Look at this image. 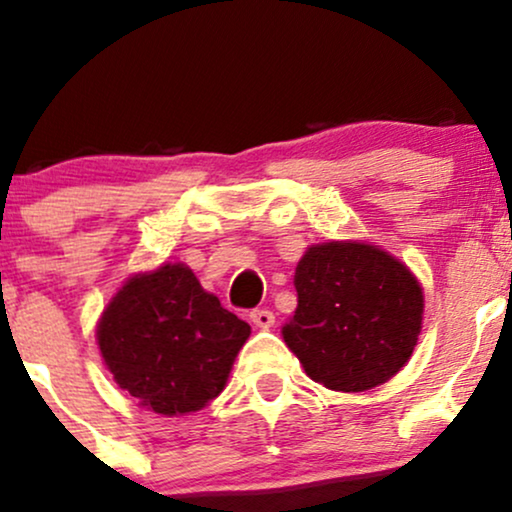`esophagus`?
I'll return each mask as SVG.
<instances>
[{
    "label": "esophagus",
    "mask_w": 512,
    "mask_h": 512,
    "mask_svg": "<svg viewBox=\"0 0 512 512\" xmlns=\"http://www.w3.org/2000/svg\"><path fill=\"white\" fill-rule=\"evenodd\" d=\"M250 320H252V325L260 327V330H269V327L274 325V313L267 308H257L250 313Z\"/></svg>",
    "instance_id": "obj_1"
}]
</instances>
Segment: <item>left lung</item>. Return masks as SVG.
Masks as SVG:
<instances>
[{"label":"left lung","mask_w":512,"mask_h":512,"mask_svg":"<svg viewBox=\"0 0 512 512\" xmlns=\"http://www.w3.org/2000/svg\"><path fill=\"white\" fill-rule=\"evenodd\" d=\"M293 284L298 308L281 334L315 383L363 392L409 361L424 320V291L390 252L356 240L313 245Z\"/></svg>","instance_id":"obj_1"}]
</instances>
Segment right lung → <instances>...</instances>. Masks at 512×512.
Instances as JSON below:
<instances>
[{
  "label": "right lung",
  "instance_id": "obj_1",
  "mask_svg": "<svg viewBox=\"0 0 512 512\" xmlns=\"http://www.w3.org/2000/svg\"><path fill=\"white\" fill-rule=\"evenodd\" d=\"M248 337V322L180 262L127 279L96 330L115 383L166 416L199 411L219 397Z\"/></svg>",
  "mask_w": 512,
  "mask_h": 512
}]
</instances>
